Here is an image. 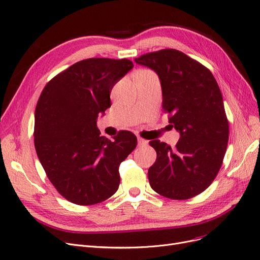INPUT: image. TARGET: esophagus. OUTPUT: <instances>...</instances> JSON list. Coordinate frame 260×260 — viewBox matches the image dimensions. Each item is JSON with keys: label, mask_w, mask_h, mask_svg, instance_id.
<instances>
[{"label": "esophagus", "mask_w": 260, "mask_h": 260, "mask_svg": "<svg viewBox=\"0 0 260 260\" xmlns=\"http://www.w3.org/2000/svg\"><path fill=\"white\" fill-rule=\"evenodd\" d=\"M146 144H148V140H145L141 137H138V145L139 146H143V145H146Z\"/></svg>", "instance_id": "34e87169"}]
</instances>
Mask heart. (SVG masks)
Listing matches in <instances>:
<instances>
[{
	"label": "heart",
	"instance_id": "heart-1",
	"mask_svg": "<svg viewBox=\"0 0 260 260\" xmlns=\"http://www.w3.org/2000/svg\"><path fill=\"white\" fill-rule=\"evenodd\" d=\"M151 75H155L154 72H152L151 70L140 69V70H137L136 72L134 73V78L135 77H140V76H151Z\"/></svg>",
	"mask_w": 260,
	"mask_h": 260
}]
</instances>
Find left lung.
Returning <instances> with one entry per match:
<instances>
[{
    "label": "left lung",
    "mask_w": 260,
    "mask_h": 260,
    "mask_svg": "<svg viewBox=\"0 0 260 260\" xmlns=\"http://www.w3.org/2000/svg\"><path fill=\"white\" fill-rule=\"evenodd\" d=\"M159 76L162 108L179 132L175 148L160 140L149 182L158 194L187 200L206 190L216 178L229 142V120L216 78L205 66L183 52L165 49L135 58Z\"/></svg>",
    "instance_id": "obj_1"
}]
</instances>
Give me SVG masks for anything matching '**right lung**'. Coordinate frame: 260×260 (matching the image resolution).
<instances>
[{
  "instance_id": "add662e5",
  "label": "right lung",
  "mask_w": 260,
  "mask_h": 260,
  "mask_svg": "<svg viewBox=\"0 0 260 260\" xmlns=\"http://www.w3.org/2000/svg\"><path fill=\"white\" fill-rule=\"evenodd\" d=\"M129 59L88 58L60 72L43 88L35 110L34 143L58 193L76 205L109 199L120 185V164L137 137L121 131L100 136L96 119L110 107L111 89L133 69Z\"/></svg>"
}]
</instances>
